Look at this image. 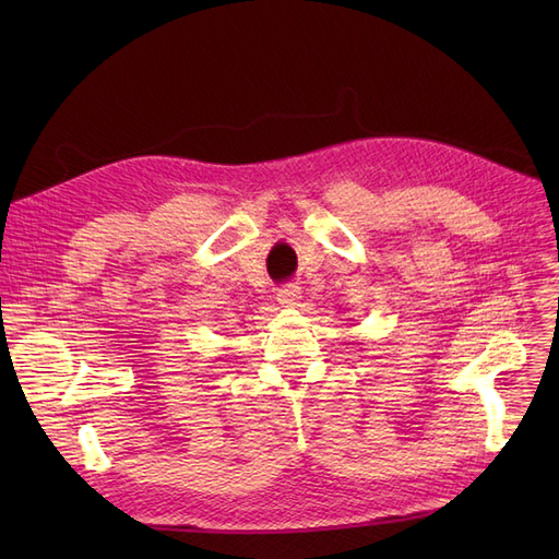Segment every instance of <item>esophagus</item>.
<instances>
[{"instance_id": "1", "label": "esophagus", "mask_w": 559, "mask_h": 559, "mask_svg": "<svg viewBox=\"0 0 559 559\" xmlns=\"http://www.w3.org/2000/svg\"><path fill=\"white\" fill-rule=\"evenodd\" d=\"M298 298H300V289H298V286H294V284H286V286H282V289L277 292V300H280V306H284V308L296 306Z\"/></svg>"}]
</instances>
